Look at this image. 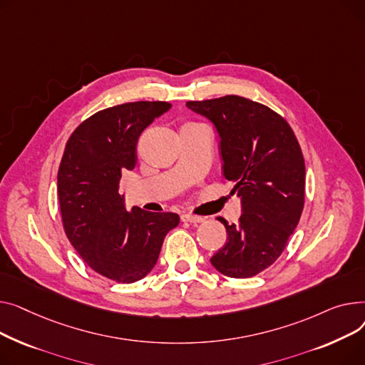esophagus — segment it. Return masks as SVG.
<instances>
[{
	"instance_id": "34e87169",
	"label": "esophagus",
	"mask_w": 365,
	"mask_h": 365,
	"mask_svg": "<svg viewBox=\"0 0 365 365\" xmlns=\"http://www.w3.org/2000/svg\"><path fill=\"white\" fill-rule=\"evenodd\" d=\"M181 221L182 222H190V224H199V222H203V218L197 217V215H188V213H182Z\"/></svg>"
}]
</instances>
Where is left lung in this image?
I'll use <instances>...</instances> for the list:
<instances>
[{"label":"left lung","instance_id":"left-lung-1","mask_svg":"<svg viewBox=\"0 0 365 365\" xmlns=\"http://www.w3.org/2000/svg\"><path fill=\"white\" fill-rule=\"evenodd\" d=\"M187 106L215 125L221 138L224 178L242 199L239 224L218 218L227 243L210 258L221 274L247 278L271 267L301 220L305 203V160L287 120L240 96Z\"/></svg>","mask_w":365,"mask_h":365}]
</instances>
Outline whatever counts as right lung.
Returning <instances> with one entry per match:
<instances>
[{"mask_svg": "<svg viewBox=\"0 0 365 365\" xmlns=\"http://www.w3.org/2000/svg\"><path fill=\"white\" fill-rule=\"evenodd\" d=\"M168 101H133L100 110L69 137L57 174L61 222L91 269L116 283H134L156 265L173 212L125 209L119 181L137 163L138 137Z\"/></svg>", "mask_w": 365, "mask_h": 365, "instance_id": "1", "label": "right lung"}]
</instances>
